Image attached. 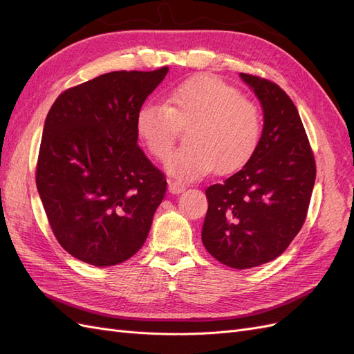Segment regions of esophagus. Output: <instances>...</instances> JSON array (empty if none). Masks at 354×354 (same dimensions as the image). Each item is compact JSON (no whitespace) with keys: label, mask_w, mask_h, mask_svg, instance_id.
Wrapping results in <instances>:
<instances>
[{"label":"esophagus","mask_w":354,"mask_h":354,"mask_svg":"<svg viewBox=\"0 0 354 354\" xmlns=\"http://www.w3.org/2000/svg\"><path fill=\"white\" fill-rule=\"evenodd\" d=\"M185 189H186V185L183 183V181H180V180H169L168 181V190L171 192V194L178 195V194H181V192H185Z\"/></svg>","instance_id":"1"}]
</instances>
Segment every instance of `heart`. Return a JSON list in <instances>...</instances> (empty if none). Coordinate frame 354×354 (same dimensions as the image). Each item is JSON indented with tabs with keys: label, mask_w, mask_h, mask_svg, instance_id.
I'll list each match as a JSON object with an SVG mask.
<instances>
[{
	"label": "heart",
	"mask_w": 354,
	"mask_h": 354,
	"mask_svg": "<svg viewBox=\"0 0 354 354\" xmlns=\"http://www.w3.org/2000/svg\"><path fill=\"white\" fill-rule=\"evenodd\" d=\"M180 128L187 146L171 158L168 169L198 178L217 169L229 174L254 156L263 137V118L239 90L214 75H196L169 88L165 103L146 102L136 115V131L160 162L174 151Z\"/></svg>",
	"instance_id": "1"
}]
</instances>
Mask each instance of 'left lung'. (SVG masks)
<instances>
[{
    "label": "left lung",
    "mask_w": 354,
    "mask_h": 354,
    "mask_svg": "<svg viewBox=\"0 0 354 354\" xmlns=\"http://www.w3.org/2000/svg\"><path fill=\"white\" fill-rule=\"evenodd\" d=\"M261 102L263 137L254 156L205 194L202 227L207 251L233 269L279 257L301 230L316 178V162L301 118L279 85L241 73Z\"/></svg>",
    "instance_id": "1"
}]
</instances>
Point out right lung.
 Returning <instances> with one entry per match:
<instances>
[{"label": "right lung", "instance_id": "add662e5", "mask_svg": "<svg viewBox=\"0 0 354 354\" xmlns=\"http://www.w3.org/2000/svg\"><path fill=\"white\" fill-rule=\"evenodd\" d=\"M167 72L103 73L48 111L35 181L53 233L75 259L115 266L147 238L167 178L137 145L136 115Z\"/></svg>", "mask_w": 354, "mask_h": 354}]
</instances>
